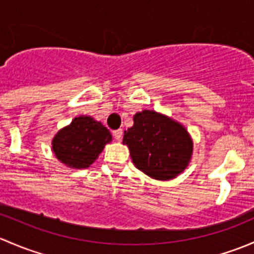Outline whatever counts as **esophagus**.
I'll use <instances>...</instances> for the list:
<instances>
[{
    "instance_id": "34e87169",
    "label": "esophagus",
    "mask_w": 254,
    "mask_h": 254,
    "mask_svg": "<svg viewBox=\"0 0 254 254\" xmlns=\"http://www.w3.org/2000/svg\"><path fill=\"white\" fill-rule=\"evenodd\" d=\"M113 135H114L115 140H118V141H120V140L123 139V130H122V129L115 130V131L113 132Z\"/></svg>"
}]
</instances>
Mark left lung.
<instances>
[{
  "label": "left lung",
  "mask_w": 254,
  "mask_h": 254,
  "mask_svg": "<svg viewBox=\"0 0 254 254\" xmlns=\"http://www.w3.org/2000/svg\"><path fill=\"white\" fill-rule=\"evenodd\" d=\"M123 143L141 172L168 181L183 172L193 155V140L186 127L155 111L134 115V125L124 131Z\"/></svg>",
  "instance_id": "left-lung-1"
}]
</instances>
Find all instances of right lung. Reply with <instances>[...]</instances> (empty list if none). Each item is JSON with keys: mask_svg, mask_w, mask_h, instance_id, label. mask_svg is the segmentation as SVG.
I'll return each instance as SVG.
<instances>
[{"mask_svg": "<svg viewBox=\"0 0 254 254\" xmlns=\"http://www.w3.org/2000/svg\"><path fill=\"white\" fill-rule=\"evenodd\" d=\"M111 141L112 134L101 122L81 115L54 136L53 151L61 163L81 170L89 167Z\"/></svg>", "mask_w": 254, "mask_h": 254, "instance_id": "right-lung-1", "label": "right lung"}]
</instances>
